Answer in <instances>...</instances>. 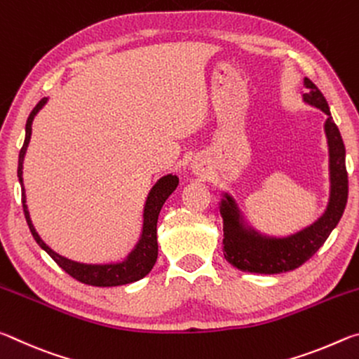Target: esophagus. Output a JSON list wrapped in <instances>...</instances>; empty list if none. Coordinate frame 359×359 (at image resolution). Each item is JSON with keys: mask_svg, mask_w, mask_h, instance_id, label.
Listing matches in <instances>:
<instances>
[{"mask_svg": "<svg viewBox=\"0 0 359 359\" xmlns=\"http://www.w3.org/2000/svg\"><path fill=\"white\" fill-rule=\"evenodd\" d=\"M193 171H194V172H196V174H201V172L204 171V168L201 166V163L194 161V163H193Z\"/></svg>", "mask_w": 359, "mask_h": 359, "instance_id": "34e87169", "label": "esophagus"}]
</instances>
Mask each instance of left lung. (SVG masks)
I'll return each instance as SVG.
<instances>
[{"label": "left lung", "mask_w": 359, "mask_h": 359, "mask_svg": "<svg viewBox=\"0 0 359 359\" xmlns=\"http://www.w3.org/2000/svg\"><path fill=\"white\" fill-rule=\"evenodd\" d=\"M304 101L323 111L327 118L325 131L330 145L331 196L330 204L317 222L288 238H266L255 231H247L239 222V210L233 198L222 201L223 217V255L229 264L244 272L257 274H280L294 271L311 259L325 244L327 236L342 217L348 198V174L345 168V145L337 125L331 117L323 93L312 81L304 79Z\"/></svg>", "instance_id": "1"}]
</instances>
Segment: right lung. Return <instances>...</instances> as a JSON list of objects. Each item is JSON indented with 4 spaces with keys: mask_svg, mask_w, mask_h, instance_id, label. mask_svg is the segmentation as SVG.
<instances>
[{
    "mask_svg": "<svg viewBox=\"0 0 359 359\" xmlns=\"http://www.w3.org/2000/svg\"><path fill=\"white\" fill-rule=\"evenodd\" d=\"M47 98H42L34 109L29 112V117L27 120L25 126V142H23L20 154H19V169H17V175H19L20 185H22V204H23V214H25L27 223L32 231L34 241L38 242L39 247L44 248V250L50 255L52 259L62 267L65 272L76 278V280L82 282L85 285H93V287H118V285H126L136 280H141L145 277L154 267L156 257H158V242H156V222L158 215H160V210L165 204L166 199L169 198L175 188H177L179 179L175 175H165V177L156 182V185L151 188L149 193L147 203H145L144 209V228H142V238L139 241L135 250L130 253V257L126 258L123 263L117 264H81L76 263V261L66 259L60 257L58 253L50 250L41 238L36 233L32 220H29L28 208H27V199H25V188H23L22 182V169H23V156H25V151L28 147L29 137H32V123L34 115L39 112V109L46 104Z\"/></svg>",
    "mask_w": 359,
    "mask_h": 359,
    "instance_id": "add662e5",
    "label": "right lung"
}]
</instances>
